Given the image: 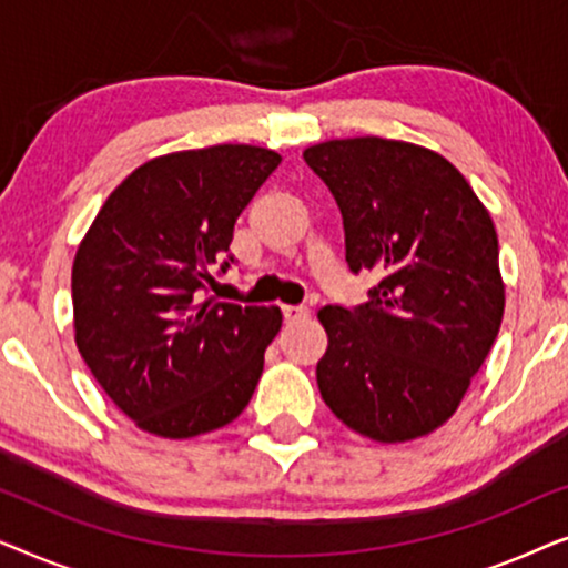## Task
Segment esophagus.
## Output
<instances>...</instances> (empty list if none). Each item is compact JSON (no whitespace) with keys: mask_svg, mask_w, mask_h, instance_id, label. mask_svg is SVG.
Returning a JSON list of instances; mask_svg holds the SVG:
<instances>
[{"mask_svg":"<svg viewBox=\"0 0 568 568\" xmlns=\"http://www.w3.org/2000/svg\"><path fill=\"white\" fill-rule=\"evenodd\" d=\"M282 315H284V323H286V325H294V323L307 321L310 310H307V307H297V305H284V307H282Z\"/></svg>","mask_w":568,"mask_h":568,"instance_id":"esophagus-1","label":"esophagus"}]
</instances>
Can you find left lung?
Masks as SVG:
<instances>
[{"instance_id": "left-lung-1", "label": "left lung", "mask_w": 568, "mask_h": 568, "mask_svg": "<svg viewBox=\"0 0 568 568\" xmlns=\"http://www.w3.org/2000/svg\"><path fill=\"white\" fill-rule=\"evenodd\" d=\"M302 158L344 216L348 268L383 274L367 305L317 313L325 406L372 442L426 437L453 418L499 333L491 214L453 162L400 139H331Z\"/></svg>"}]
</instances>
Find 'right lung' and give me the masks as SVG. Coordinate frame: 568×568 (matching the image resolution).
Instances as JSON below:
<instances>
[{
    "instance_id": "1",
    "label": "right lung",
    "mask_w": 568,
    "mask_h": 568,
    "mask_svg": "<svg viewBox=\"0 0 568 568\" xmlns=\"http://www.w3.org/2000/svg\"><path fill=\"white\" fill-rule=\"evenodd\" d=\"M282 154L214 144L160 154L115 185L77 247L74 341L142 432L191 439L243 414L278 307L204 300L232 230Z\"/></svg>"
}]
</instances>
